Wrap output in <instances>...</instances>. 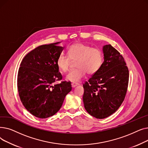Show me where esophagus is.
<instances>
[{"label":"esophagus","instance_id":"esophagus-1","mask_svg":"<svg viewBox=\"0 0 148 148\" xmlns=\"http://www.w3.org/2000/svg\"><path fill=\"white\" fill-rule=\"evenodd\" d=\"M78 85H79V83H73L71 84V86H72L73 88H75V87H76L77 86H78Z\"/></svg>","mask_w":148,"mask_h":148}]
</instances>
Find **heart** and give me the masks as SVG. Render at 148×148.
I'll return each instance as SVG.
<instances>
[{"label": "heart", "instance_id": "b5f03b06", "mask_svg": "<svg viewBox=\"0 0 148 148\" xmlns=\"http://www.w3.org/2000/svg\"><path fill=\"white\" fill-rule=\"evenodd\" d=\"M68 56L61 54L58 57L56 65L61 71L66 73L69 69L72 60H76L75 66L66 75L67 80L78 82L87 73L89 75L97 73L101 67L104 56L99 49L93 48L89 45L77 42L70 45L67 50Z\"/></svg>", "mask_w": 148, "mask_h": 148}]
</instances>
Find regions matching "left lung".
I'll return each mask as SVG.
<instances>
[{
    "label": "left lung",
    "instance_id": "left-lung-1",
    "mask_svg": "<svg viewBox=\"0 0 148 148\" xmlns=\"http://www.w3.org/2000/svg\"><path fill=\"white\" fill-rule=\"evenodd\" d=\"M104 60L99 71L83 84L84 106L97 119L108 117L125 99L129 71L123 56L110 44L103 47Z\"/></svg>",
    "mask_w": 148,
    "mask_h": 148
}]
</instances>
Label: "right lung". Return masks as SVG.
Listing matches in <instances>:
<instances>
[{
  "label": "right lung",
  "mask_w": 148,
  "mask_h": 148,
  "mask_svg": "<svg viewBox=\"0 0 148 148\" xmlns=\"http://www.w3.org/2000/svg\"><path fill=\"white\" fill-rule=\"evenodd\" d=\"M59 42L35 48L23 58L19 68L17 88L20 100L26 109L38 118L56 114L72 89L70 82L54 83L62 79L56 65L64 50L57 45Z\"/></svg>",
  "instance_id": "obj_1"
}]
</instances>
